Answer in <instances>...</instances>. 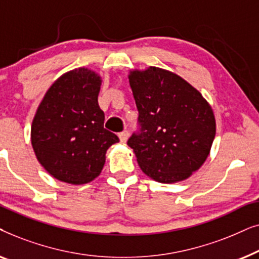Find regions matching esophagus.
Instances as JSON below:
<instances>
[{
    "label": "esophagus",
    "instance_id": "obj_1",
    "mask_svg": "<svg viewBox=\"0 0 259 259\" xmlns=\"http://www.w3.org/2000/svg\"><path fill=\"white\" fill-rule=\"evenodd\" d=\"M119 139L121 143H126L127 139H128V132H127V131H123V132L119 133Z\"/></svg>",
    "mask_w": 259,
    "mask_h": 259
}]
</instances>
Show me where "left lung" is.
I'll return each mask as SVG.
<instances>
[{
  "label": "left lung",
  "instance_id": "left-lung-1",
  "mask_svg": "<svg viewBox=\"0 0 259 259\" xmlns=\"http://www.w3.org/2000/svg\"><path fill=\"white\" fill-rule=\"evenodd\" d=\"M139 112V132L127 145L145 175L177 183L199 169L215 136L211 106L196 88L168 70L148 67L128 75Z\"/></svg>",
  "mask_w": 259,
  "mask_h": 259
}]
</instances>
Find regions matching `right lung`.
<instances>
[{
  "label": "right lung",
  "instance_id": "add662e5",
  "mask_svg": "<svg viewBox=\"0 0 259 259\" xmlns=\"http://www.w3.org/2000/svg\"><path fill=\"white\" fill-rule=\"evenodd\" d=\"M101 77L76 68L59 77L42 99L31 123L37 160L60 182L82 185L101 173L106 152L119 138L104 128L99 107Z\"/></svg>",
  "mask_w": 259,
  "mask_h": 259
}]
</instances>
